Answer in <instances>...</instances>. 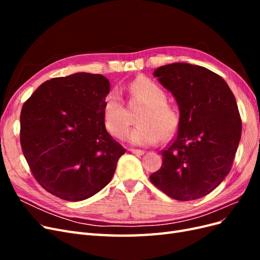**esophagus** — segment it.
<instances>
[{
	"instance_id": "34e87169",
	"label": "esophagus",
	"mask_w": 260,
	"mask_h": 260,
	"mask_svg": "<svg viewBox=\"0 0 260 260\" xmlns=\"http://www.w3.org/2000/svg\"><path fill=\"white\" fill-rule=\"evenodd\" d=\"M130 152H131V153H133V154H136V155H144V154H145V152H144V151H142V149H135V148H131V149H130Z\"/></svg>"
}]
</instances>
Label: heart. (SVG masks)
Masks as SVG:
<instances>
[{
    "label": "heart",
    "mask_w": 260,
    "mask_h": 260,
    "mask_svg": "<svg viewBox=\"0 0 260 260\" xmlns=\"http://www.w3.org/2000/svg\"><path fill=\"white\" fill-rule=\"evenodd\" d=\"M132 98L142 102L144 107L137 118L139 122L129 133V142L139 146L156 144L162 138L168 140L179 128L178 109L168 104L165 90L147 78L140 77L129 84ZM106 128L115 137L122 138L127 132L129 119L122 100L117 91L109 92L103 105Z\"/></svg>",
    "instance_id": "b5f03b06"
}]
</instances>
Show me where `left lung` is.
<instances>
[{
	"instance_id": "1",
	"label": "left lung",
	"mask_w": 260,
	"mask_h": 260,
	"mask_svg": "<svg viewBox=\"0 0 260 260\" xmlns=\"http://www.w3.org/2000/svg\"><path fill=\"white\" fill-rule=\"evenodd\" d=\"M174 95L180 112L178 135L161 152L152 183L178 201L203 198L231 170L242 121L229 85L211 70L186 64L160 66L153 74Z\"/></svg>"
}]
</instances>
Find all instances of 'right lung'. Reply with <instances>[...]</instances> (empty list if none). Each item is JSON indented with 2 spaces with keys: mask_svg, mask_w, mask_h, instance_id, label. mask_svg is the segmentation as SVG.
<instances>
[{
  "mask_svg": "<svg viewBox=\"0 0 260 260\" xmlns=\"http://www.w3.org/2000/svg\"><path fill=\"white\" fill-rule=\"evenodd\" d=\"M111 83L102 75L53 78L22 106L20 143L40 185L79 202L104 188L125 149L105 127L103 105Z\"/></svg>",
  "mask_w": 260,
  "mask_h": 260,
  "instance_id": "obj_1",
  "label": "right lung"
}]
</instances>
